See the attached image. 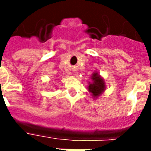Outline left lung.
<instances>
[{
    "label": "left lung",
    "instance_id": "left-lung-1",
    "mask_svg": "<svg viewBox=\"0 0 151 151\" xmlns=\"http://www.w3.org/2000/svg\"><path fill=\"white\" fill-rule=\"evenodd\" d=\"M91 82H89L88 91L91 93V96L94 98H97L103 93L106 89V85L103 78L99 75L98 72H94L91 76Z\"/></svg>",
    "mask_w": 151,
    "mask_h": 151
}]
</instances>
